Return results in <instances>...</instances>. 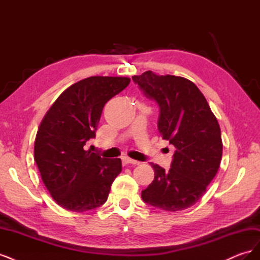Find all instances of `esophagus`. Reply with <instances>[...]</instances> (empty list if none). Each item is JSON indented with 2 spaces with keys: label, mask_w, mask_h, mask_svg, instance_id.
I'll return each instance as SVG.
<instances>
[{
  "label": "esophagus",
  "mask_w": 260,
  "mask_h": 260,
  "mask_svg": "<svg viewBox=\"0 0 260 260\" xmlns=\"http://www.w3.org/2000/svg\"><path fill=\"white\" fill-rule=\"evenodd\" d=\"M122 162H123V165H128V164H132V165H139V164H140L138 160L131 159L130 157H127V156L122 157Z\"/></svg>",
  "instance_id": "esophagus-1"
}]
</instances>
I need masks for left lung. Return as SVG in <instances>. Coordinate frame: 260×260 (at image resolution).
<instances>
[{
	"label": "left lung",
	"instance_id": "8db88e82",
	"mask_svg": "<svg viewBox=\"0 0 260 260\" xmlns=\"http://www.w3.org/2000/svg\"><path fill=\"white\" fill-rule=\"evenodd\" d=\"M132 80L158 104V131L176 147L168 171L151 162L155 177L141 196L162 210L186 209L202 199L220 167L222 140L217 118L200 89L185 78L148 70Z\"/></svg>",
	"mask_w": 260,
	"mask_h": 260
}]
</instances>
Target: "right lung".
I'll return each mask as SVG.
<instances>
[{"label":"right lung","mask_w":260,"mask_h":260,"mask_svg":"<svg viewBox=\"0 0 260 260\" xmlns=\"http://www.w3.org/2000/svg\"><path fill=\"white\" fill-rule=\"evenodd\" d=\"M130 83L127 77L85 78L70 85L46 112L37 132L35 160L59 206L83 212L107 201L120 158H104L83 146L95 138L104 105Z\"/></svg>","instance_id":"right-lung-1"}]
</instances>
